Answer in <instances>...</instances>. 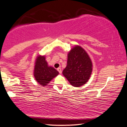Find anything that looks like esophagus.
Masks as SVG:
<instances>
[{
    "mask_svg": "<svg viewBox=\"0 0 127 127\" xmlns=\"http://www.w3.org/2000/svg\"><path fill=\"white\" fill-rule=\"evenodd\" d=\"M57 71H59V73L60 74H62V69H61V68H57Z\"/></svg>",
    "mask_w": 127,
    "mask_h": 127,
    "instance_id": "34e87169",
    "label": "esophagus"
}]
</instances>
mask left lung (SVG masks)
I'll return each instance as SVG.
<instances>
[{
    "mask_svg": "<svg viewBox=\"0 0 127 127\" xmlns=\"http://www.w3.org/2000/svg\"><path fill=\"white\" fill-rule=\"evenodd\" d=\"M92 71L91 60L85 50L76 46L68 54L67 66L63 74L73 86H83L88 82Z\"/></svg>",
    "mask_w": 127,
    "mask_h": 127,
    "instance_id": "1",
    "label": "left lung"
}]
</instances>
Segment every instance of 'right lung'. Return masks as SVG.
<instances>
[{"mask_svg":"<svg viewBox=\"0 0 127 127\" xmlns=\"http://www.w3.org/2000/svg\"><path fill=\"white\" fill-rule=\"evenodd\" d=\"M34 77L38 83L45 86L54 77L59 74L54 68L48 66L44 56H38L34 68Z\"/></svg>","mask_w":127,"mask_h":127,"instance_id":"obj_1","label":"right lung"}]
</instances>
